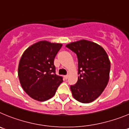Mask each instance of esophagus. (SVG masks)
Returning a JSON list of instances; mask_svg holds the SVG:
<instances>
[{"label":"esophagus","mask_w":129,"mask_h":129,"mask_svg":"<svg viewBox=\"0 0 129 129\" xmlns=\"http://www.w3.org/2000/svg\"><path fill=\"white\" fill-rule=\"evenodd\" d=\"M64 78H65L66 80H67L68 78V75H65L64 76Z\"/></svg>","instance_id":"34e87169"}]
</instances>
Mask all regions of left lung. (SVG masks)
<instances>
[{
	"label": "left lung",
	"mask_w": 129,
	"mask_h": 129,
	"mask_svg": "<svg viewBox=\"0 0 129 129\" xmlns=\"http://www.w3.org/2000/svg\"><path fill=\"white\" fill-rule=\"evenodd\" d=\"M67 47L77 54L78 81L71 85L73 98L82 103L97 99L106 88L110 78V61L101 45L87 40L67 44Z\"/></svg>",
	"instance_id": "obj_1"
}]
</instances>
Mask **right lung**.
Wrapping results in <instances>:
<instances>
[{
    "label": "right lung",
    "instance_id": "1",
    "mask_svg": "<svg viewBox=\"0 0 129 129\" xmlns=\"http://www.w3.org/2000/svg\"><path fill=\"white\" fill-rule=\"evenodd\" d=\"M62 44L38 42L25 50L18 66V77L23 90L31 98L45 101L56 94L62 77L56 74L54 61Z\"/></svg>",
    "mask_w": 129,
    "mask_h": 129
}]
</instances>
